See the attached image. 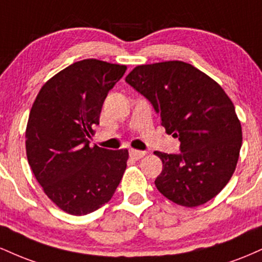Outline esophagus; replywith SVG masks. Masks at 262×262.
Returning a JSON list of instances; mask_svg holds the SVG:
<instances>
[{
	"mask_svg": "<svg viewBox=\"0 0 262 262\" xmlns=\"http://www.w3.org/2000/svg\"><path fill=\"white\" fill-rule=\"evenodd\" d=\"M145 154L146 152L141 151V150H135V149L129 150V155H130V158L134 159V160H139V159L143 158V156H145Z\"/></svg>",
	"mask_w": 262,
	"mask_h": 262,
	"instance_id": "34e87169",
	"label": "esophagus"
}]
</instances>
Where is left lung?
<instances>
[{
    "instance_id": "1",
    "label": "left lung",
    "mask_w": 262,
    "mask_h": 262,
    "mask_svg": "<svg viewBox=\"0 0 262 262\" xmlns=\"http://www.w3.org/2000/svg\"><path fill=\"white\" fill-rule=\"evenodd\" d=\"M125 81L148 98L180 154L155 151L162 171L155 186L167 200L197 207L215 197L235 171L243 133L233 102L208 75L183 61L134 68Z\"/></svg>"
}]
</instances>
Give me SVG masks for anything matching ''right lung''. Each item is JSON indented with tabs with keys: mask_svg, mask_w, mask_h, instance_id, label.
<instances>
[{
	"mask_svg": "<svg viewBox=\"0 0 262 262\" xmlns=\"http://www.w3.org/2000/svg\"><path fill=\"white\" fill-rule=\"evenodd\" d=\"M127 66L97 59L74 62L39 91L26 129L29 166L60 209L85 215L112 196L127 169L128 150L90 146L108 92Z\"/></svg>",
	"mask_w": 262,
	"mask_h": 262,
	"instance_id": "right-lung-1",
	"label": "right lung"
}]
</instances>
